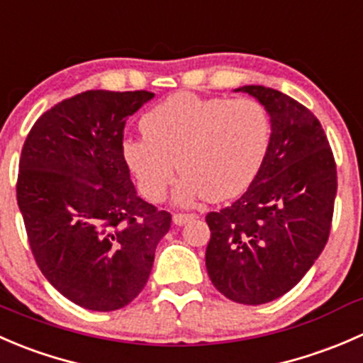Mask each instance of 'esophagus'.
<instances>
[{"instance_id": "1", "label": "esophagus", "mask_w": 363, "mask_h": 363, "mask_svg": "<svg viewBox=\"0 0 363 363\" xmlns=\"http://www.w3.org/2000/svg\"><path fill=\"white\" fill-rule=\"evenodd\" d=\"M196 216L195 214H184V212H177V214H174V223L175 225H186L188 221H191V219H195Z\"/></svg>"}]
</instances>
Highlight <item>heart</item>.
Here are the masks:
<instances>
[{
	"mask_svg": "<svg viewBox=\"0 0 363 363\" xmlns=\"http://www.w3.org/2000/svg\"><path fill=\"white\" fill-rule=\"evenodd\" d=\"M142 128L124 140L123 155L151 202L164 199L177 167L184 174L175 189L179 202L239 195L262 168L272 138L269 111L247 96L172 94L145 113Z\"/></svg>",
	"mask_w": 363,
	"mask_h": 363,
	"instance_id": "1",
	"label": "heart"
}]
</instances>
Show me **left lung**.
<instances>
[{
    "label": "left lung",
    "mask_w": 363,
    "mask_h": 363,
    "mask_svg": "<svg viewBox=\"0 0 363 363\" xmlns=\"http://www.w3.org/2000/svg\"><path fill=\"white\" fill-rule=\"evenodd\" d=\"M272 121V138L247 191L205 216L208 277L219 294L244 306L291 290L323 251L332 228L337 167L309 108L281 91L244 86Z\"/></svg>",
    "instance_id": "1"
}]
</instances>
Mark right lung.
I'll list each match as a JSON object with an SVG mask.
<instances>
[{
	"instance_id": "obj_1",
	"label": "right lung",
	"mask_w": 363,
	"mask_h": 363,
	"mask_svg": "<svg viewBox=\"0 0 363 363\" xmlns=\"http://www.w3.org/2000/svg\"><path fill=\"white\" fill-rule=\"evenodd\" d=\"M151 91L93 89L43 112L26 137L17 203L45 279L84 309L128 306L151 274L172 216L135 191L123 155L128 117Z\"/></svg>"
}]
</instances>
